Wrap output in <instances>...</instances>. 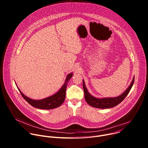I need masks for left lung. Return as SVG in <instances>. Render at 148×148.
<instances>
[{
	"label": "left lung",
	"instance_id": "obj_1",
	"mask_svg": "<svg viewBox=\"0 0 148 148\" xmlns=\"http://www.w3.org/2000/svg\"><path fill=\"white\" fill-rule=\"evenodd\" d=\"M134 79H135V78L134 77L130 86L121 95L116 97H108V98H98L92 96L87 90L86 86L85 85V82H84V81L83 79L82 86H83L85 99L90 106L93 107L94 108H100V109H107V108H113L116 106V105H118L119 103H121L125 98L126 95L128 94L131 89L132 87V86L134 82Z\"/></svg>",
	"mask_w": 148,
	"mask_h": 148
}]
</instances>
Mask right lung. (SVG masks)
<instances>
[{
  "mask_svg": "<svg viewBox=\"0 0 148 148\" xmlns=\"http://www.w3.org/2000/svg\"><path fill=\"white\" fill-rule=\"evenodd\" d=\"M73 75V73H71L67 75L64 84L56 94L42 99H31L23 94L18 87L17 88L23 98L33 107L41 110H51L60 107L64 102L66 98L67 84Z\"/></svg>",
  "mask_w": 148,
  "mask_h": 148,
  "instance_id": "1",
  "label": "right lung"
}]
</instances>
